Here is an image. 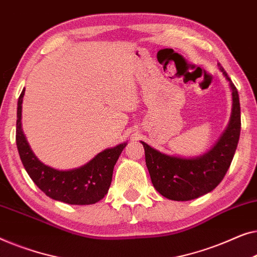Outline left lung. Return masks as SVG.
<instances>
[{"label": "left lung", "instance_id": "1", "mask_svg": "<svg viewBox=\"0 0 257 257\" xmlns=\"http://www.w3.org/2000/svg\"><path fill=\"white\" fill-rule=\"evenodd\" d=\"M218 66L229 81L233 107L228 125L211 150L202 156L183 158L165 155L141 141L153 185L170 200L187 201L211 192L223 179L233 161L241 132L240 100L228 74L221 65Z\"/></svg>", "mask_w": 257, "mask_h": 257}]
</instances>
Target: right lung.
I'll return each mask as SVG.
<instances>
[{"mask_svg":"<svg viewBox=\"0 0 257 257\" xmlns=\"http://www.w3.org/2000/svg\"><path fill=\"white\" fill-rule=\"evenodd\" d=\"M23 89L17 102L16 144L22 163L34 183L46 196L70 205L95 204L109 190L114 165L127 142L97 154L92 161L80 168L57 170L45 165L35 156L22 129V102Z\"/></svg>","mask_w":257,"mask_h":257,"instance_id":"obj_1","label":"right lung"}]
</instances>
